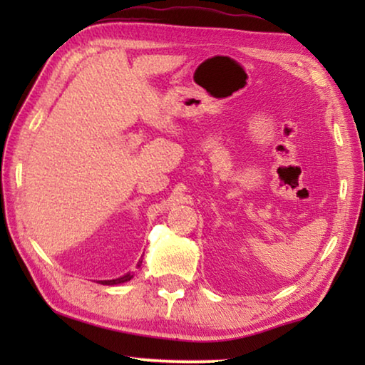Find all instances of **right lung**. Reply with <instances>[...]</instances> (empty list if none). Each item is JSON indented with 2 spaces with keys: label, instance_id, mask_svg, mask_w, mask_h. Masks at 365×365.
Segmentation results:
<instances>
[{
  "label": "right lung",
  "instance_id": "obj_1",
  "mask_svg": "<svg viewBox=\"0 0 365 365\" xmlns=\"http://www.w3.org/2000/svg\"><path fill=\"white\" fill-rule=\"evenodd\" d=\"M140 264L141 261L138 262V265ZM132 279H133V274H125L123 277H119V279H114V280H100V283H103V285H119V283H125Z\"/></svg>",
  "mask_w": 365,
  "mask_h": 365
}]
</instances>
